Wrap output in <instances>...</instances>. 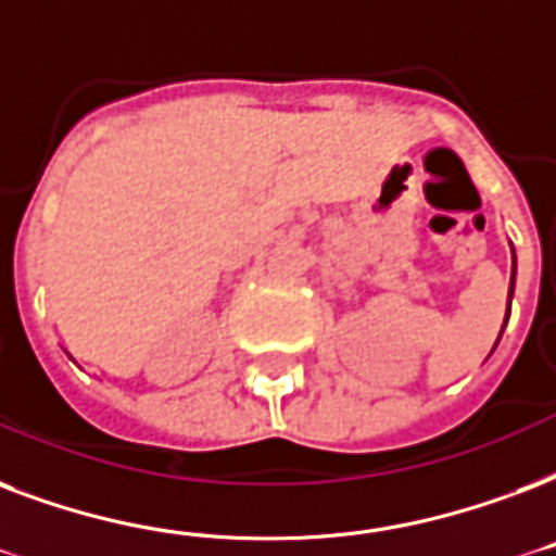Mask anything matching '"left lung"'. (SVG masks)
I'll use <instances>...</instances> for the list:
<instances>
[{"label":"left lung","instance_id":"1","mask_svg":"<svg viewBox=\"0 0 556 556\" xmlns=\"http://www.w3.org/2000/svg\"><path fill=\"white\" fill-rule=\"evenodd\" d=\"M514 277H516V256H514V270H510V296H514ZM504 324H507V317H504ZM502 338V334H498Z\"/></svg>","mask_w":556,"mask_h":556}]
</instances>
